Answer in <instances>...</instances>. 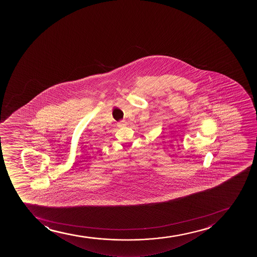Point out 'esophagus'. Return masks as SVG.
<instances>
[{
	"mask_svg": "<svg viewBox=\"0 0 257 257\" xmlns=\"http://www.w3.org/2000/svg\"><path fill=\"white\" fill-rule=\"evenodd\" d=\"M117 125L119 127L124 126V125H126V122H125V120H120V121L117 123Z\"/></svg>",
	"mask_w": 257,
	"mask_h": 257,
	"instance_id": "34e87169",
	"label": "esophagus"
}]
</instances>
